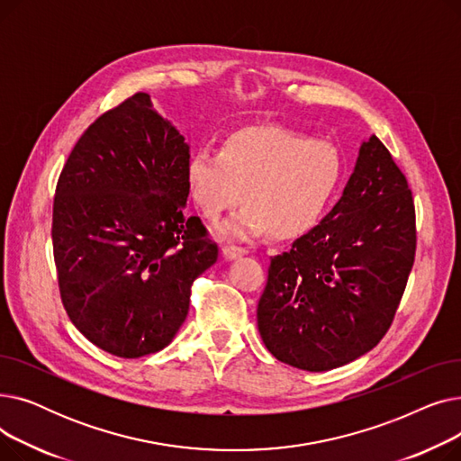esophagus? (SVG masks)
Here are the masks:
<instances>
[{"mask_svg":"<svg viewBox=\"0 0 461 461\" xmlns=\"http://www.w3.org/2000/svg\"><path fill=\"white\" fill-rule=\"evenodd\" d=\"M245 254H247V249H243V247H237V245H226V247H222V256H224L226 259H237V258L245 256Z\"/></svg>","mask_w":461,"mask_h":461,"instance_id":"obj_1","label":"esophagus"}]
</instances>
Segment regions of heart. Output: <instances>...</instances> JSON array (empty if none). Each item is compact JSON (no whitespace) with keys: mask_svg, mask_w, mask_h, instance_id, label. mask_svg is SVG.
Masks as SVG:
<instances>
[{"mask_svg":"<svg viewBox=\"0 0 461 461\" xmlns=\"http://www.w3.org/2000/svg\"><path fill=\"white\" fill-rule=\"evenodd\" d=\"M344 158L332 143L282 127H247L228 134L221 149L200 145L186 162L192 200L209 221L240 202L222 235L269 233L297 239L316 228L344 181Z\"/></svg>","mask_w":461,"mask_h":461,"instance_id":"obj_1","label":"heart"}]
</instances>
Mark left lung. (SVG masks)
I'll list each match as a JSON object with an SVG mask.
<instances>
[{"mask_svg": "<svg viewBox=\"0 0 461 461\" xmlns=\"http://www.w3.org/2000/svg\"><path fill=\"white\" fill-rule=\"evenodd\" d=\"M415 250L413 194L389 149L370 136L332 211L271 258L258 303L265 348L308 372L368 353L393 325Z\"/></svg>", "mask_w": 461, "mask_h": 461, "instance_id": "obj_1", "label": "left lung"}]
</instances>
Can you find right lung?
I'll list each match as a JSON object with an SVG mask.
<instances>
[{
    "label": "right lung",
    "instance_id": "add662e5",
    "mask_svg": "<svg viewBox=\"0 0 461 461\" xmlns=\"http://www.w3.org/2000/svg\"><path fill=\"white\" fill-rule=\"evenodd\" d=\"M190 148L136 93L77 141L56 186L52 245L63 306L91 344L138 358L186 320L190 285L218 258L188 198Z\"/></svg>",
    "mask_w": 461,
    "mask_h": 461
}]
</instances>
